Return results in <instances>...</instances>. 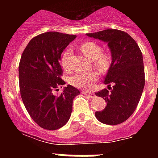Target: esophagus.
Returning <instances> with one entry per match:
<instances>
[{
  "instance_id": "34e87169",
  "label": "esophagus",
  "mask_w": 158,
  "mask_h": 158,
  "mask_svg": "<svg viewBox=\"0 0 158 158\" xmlns=\"http://www.w3.org/2000/svg\"><path fill=\"white\" fill-rule=\"evenodd\" d=\"M83 94L85 95L86 97L89 98H94L95 97V94L94 93H91V92H88V91H84L83 92Z\"/></svg>"
}]
</instances>
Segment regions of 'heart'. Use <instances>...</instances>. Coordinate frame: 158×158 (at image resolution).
Returning a JSON list of instances; mask_svg holds the SVG:
<instances>
[{
    "instance_id": "b5f03b06",
    "label": "heart",
    "mask_w": 158,
    "mask_h": 158,
    "mask_svg": "<svg viewBox=\"0 0 158 158\" xmlns=\"http://www.w3.org/2000/svg\"><path fill=\"white\" fill-rule=\"evenodd\" d=\"M80 50L89 60L94 61V67L101 73H106L109 69L111 56L110 53L102 52V48L98 43L91 41L85 42L80 46ZM71 56V48H68L62 53L60 63L65 71H70L72 69ZM98 78L99 75L97 72H82L72 76L69 82L74 87L89 89L94 86Z\"/></svg>"
}]
</instances>
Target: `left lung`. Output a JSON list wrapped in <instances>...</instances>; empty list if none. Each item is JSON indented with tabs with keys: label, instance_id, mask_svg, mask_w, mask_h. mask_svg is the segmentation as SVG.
Wrapping results in <instances>:
<instances>
[{
	"label": "left lung",
	"instance_id": "8db88e82",
	"mask_svg": "<svg viewBox=\"0 0 158 158\" xmlns=\"http://www.w3.org/2000/svg\"><path fill=\"white\" fill-rule=\"evenodd\" d=\"M87 35L106 42L112 56L104 80L108 89L95 93L105 99L106 106L95 115L106 125H119L134 113L142 96L145 84L142 52L134 38L124 31L104 29ZM110 83L113 84L112 88Z\"/></svg>",
	"mask_w": 158,
	"mask_h": 158
}]
</instances>
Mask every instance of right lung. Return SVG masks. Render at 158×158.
Wrapping results in <instances>:
<instances>
[{"label": "right lung", "mask_w": 158, "mask_h": 158, "mask_svg": "<svg viewBox=\"0 0 158 158\" xmlns=\"http://www.w3.org/2000/svg\"><path fill=\"white\" fill-rule=\"evenodd\" d=\"M76 38L59 32H47L33 38L19 64V92L31 118L40 127L58 130L69 120L73 100L80 92L68 85L61 94L55 91L65 84L62 79L60 55Z\"/></svg>", "instance_id": "1"}]
</instances>
